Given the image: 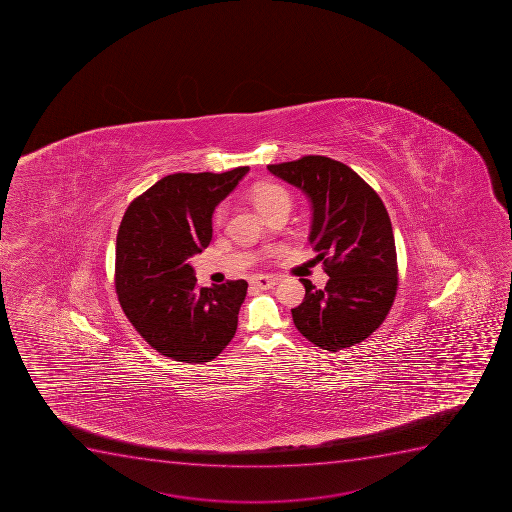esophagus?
<instances>
[{"instance_id":"1","label":"esophagus","mask_w":512,"mask_h":512,"mask_svg":"<svg viewBox=\"0 0 512 512\" xmlns=\"http://www.w3.org/2000/svg\"><path fill=\"white\" fill-rule=\"evenodd\" d=\"M279 280L275 279V277H270V275H259V277H255L252 280L253 287H257V289L267 290L272 289L277 285Z\"/></svg>"}]
</instances>
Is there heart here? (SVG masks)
<instances>
[{"mask_svg":"<svg viewBox=\"0 0 512 512\" xmlns=\"http://www.w3.org/2000/svg\"><path fill=\"white\" fill-rule=\"evenodd\" d=\"M255 205L259 208L260 212L264 213L270 207H274L280 202H290V195L284 187H280L277 183H265L257 188V192L253 195ZM223 208H218L215 213V222L222 220Z\"/></svg>","mask_w":512,"mask_h":512,"instance_id":"obj_1","label":"heart"}]
</instances>
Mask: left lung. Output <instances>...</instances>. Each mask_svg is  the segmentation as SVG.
<instances>
[{
	"label": "left lung",
	"mask_w": 512,
	"mask_h": 512,
	"mask_svg": "<svg viewBox=\"0 0 512 512\" xmlns=\"http://www.w3.org/2000/svg\"><path fill=\"white\" fill-rule=\"evenodd\" d=\"M267 168L309 197V242L330 277L322 290L300 279L305 299L292 309L295 327L329 352L359 344L379 329L397 294V253L384 203L332 158L309 155Z\"/></svg>",
	"instance_id": "8db88e82"
}]
</instances>
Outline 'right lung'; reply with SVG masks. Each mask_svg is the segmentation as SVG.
<instances>
[{
  "label": "right lung",
  "instance_id": "add662e5",
  "mask_svg": "<svg viewBox=\"0 0 512 512\" xmlns=\"http://www.w3.org/2000/svg\"><path fill=\"white\" fill-rule=\"evenodd\" d=\"M248 170L167 175L128 205L118 228L123 312L152 349L177 362H210L237 330L247 282L200 289L190 259L208 247L213 210Z\"/></svg>",
  "mask_w": 512,
  "mask_h": 512
}]
</instances>
